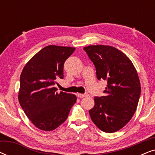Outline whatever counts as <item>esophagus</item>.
<instances>
[{
  "label": "esophagus",
  "instance_id": "esophagus-1",
  "mask_svg": "<svg viewBox=\"0 0 155 155\" xmlns=\"http://www.w3.org/2000/svg\"><path fill=\"white\" fill-rule=\"evenodd\" d=\"M77 96H78V97H80V98H83V97H85L87 96V94H80V93H78Z\"/></svg>",
  "mask_w": 155,
  "mask_h": 155
}]
</instances>
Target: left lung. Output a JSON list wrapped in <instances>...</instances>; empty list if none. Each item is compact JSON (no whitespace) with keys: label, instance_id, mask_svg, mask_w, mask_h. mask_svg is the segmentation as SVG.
Listing matches in <instances>:
<instances>
[{"label":"left lung","instance_id":"obj_1","mask_svg":"<svg viewBox=\"0 0 155 155\" xmlns=\"http://www.w3.org/2000/svg\"><path fill=\"white\" fill-rule=\"evenodd\" d=\"M84 50L96 68L97 79L107 82V95L94 97L91 119L104 132H116L136 111L141 92L137 71L130 58L113 46L91 45Z\"/></svg>","mask_w":155,"mask_h":155}]
</instances>
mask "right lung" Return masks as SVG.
Listing matches in <instances>:
<instances>
[{
    "label": "right lung",
    "instance_id": "1",
    "mask_svg": "<svg viewBox=\"0 0 155 155\" xmlns=\"http://www.w3.org/2000/svg\"><path fill=\"white\" fill-rule=\"evenodd\" d=\"M75 48L49 45L37 53L20 75L18 100L30 121L40 130L51 131L65 121L77 97L54 86L63 79V65Z\"/></svg>",
    "mask_w": 155,
    "mask_h": 155
}]
</instances>
